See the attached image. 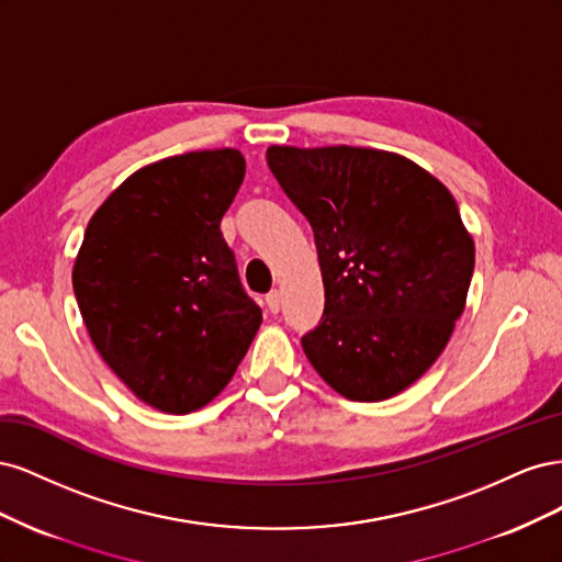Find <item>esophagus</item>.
Listing matches in <instances>:
<instances>
[{
  "mask_svg": "<svg viewBox=\"0 0 562 562\" xmlns=\"http://www.w3.org/2000/svg\"><path fill=\"white\" fill-rule=\"evenodd\" d=\"M281 304H283V297H281L279 291H271V293L267 295V307H269L271 314H279V312H281Z\"/></svg>",
  "mask_w": 562,
  "mask_h": 562,
  "instance_id": "1",
  "label": "esophagus"
}]
</instances>
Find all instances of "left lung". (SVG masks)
Returning <instances> with one entry per match:
<instances>
[{"label":"left lung","mask_w":562,"mask_h":562,"mask_svg":"<svg viewBox=\"0 0 562 562\" xmlns=\"http://www.w3.org/2000/svg\"><path fill=\"white\" fill-rule=\"evenodd\" d=\"M267 164L310 220L326 291L302 349L339 396L417 382L462 316L475 248L448 187L396 151L271 145Z\"/></svg>","instance_id":"1"}]
</instances>
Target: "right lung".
Returning a JSON list of instances; mask_svg holds the SVG:
<instances>
[{
	"mask_svg": "<svg viewBox=\"0 0 562 562\" xmlns=\"http://www.w3.org/2000/svg\"><path fill=\"white\" fill-rule=\"evenodd\" d=\"M246 176L239 149L143 166L103 201L72 285L103 361L143 403L187 415L234 378L262 312L220 232Z\"/></svg>",
	"mask_w": 562,
	"mask_h": 562,
	"instance_id": "right-lung-1",
	"label": "right lung"
}]
</instances>
